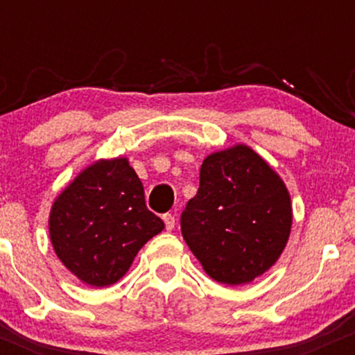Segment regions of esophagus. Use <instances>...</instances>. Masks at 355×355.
<instances>
[{
	"mask_svg": "<svg viewBox=\"0 0 355 355\" xmlns=\"http://www.w3.org/2000/svg\"><path fill=\"white\" fill-rule=\"evenodd\" d=\"M164 222H165V229L166 230H173L175 229V217L172 214H165L164 215Z\"/></svg>",
	"mask_w": 355,
	"mask_h": 355,
	"instance_id": "obj_1",
	"label": "esophagus"
}]
</instances>
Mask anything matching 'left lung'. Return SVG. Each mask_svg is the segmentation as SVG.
<instances>
[{
  "mask_svg": "<svg viewBox=\"0 0 355 355\" xmlns=\"http://www.w3.org/2000/svg\"><path fill=\"white\" fill-rule=\"evenodd\" d=\"M182 235L217 282L248 284L277 262L291 235V195L250 146L211 153L180 217Z\"/></svg>",
  "mask_w": 355,
  "mask_h": 355,
  "instance_id": "obj_1",
  "label": "left lung"
}]
</instances>
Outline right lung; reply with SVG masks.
Returning a JSON list of instances; mask_svg holds the SVG:
<instances>
[{
  "mask_svg": "<svg viewBox=\"0 0 355 355\" xmlns=\"http://www.w3.org/2000/svg\"><path fill=\"white\" fill-rule=\"evenodd\" d=\"M165 223L146 209L140 178L126 158L100 160L58 195L50 214V239L63 266L81 282L107 287Z\"/></svg>",
  "mask_w": 355,
  "mask_h": 355,
  "instance_id": "add662e5",
  "label": "right lung"
}]
</instances>
